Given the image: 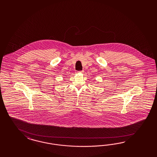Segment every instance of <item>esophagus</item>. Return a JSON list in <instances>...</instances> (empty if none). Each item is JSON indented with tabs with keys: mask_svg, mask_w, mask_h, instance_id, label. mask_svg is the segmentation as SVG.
Segmentation results:
<instances>
[{
	"mask_svg": "<svg viewBox=\"0 0 157 157\" xmlns=\"http://www.w3.org/2000/svg\"><path fill=\"white\" fill-rule=\"evenodd\" d=\"M82 72H83V71H78V73L79 74V73H82Z\"/></svg>",
	"mask_w": 157,
	"mask_h": 157,
	"instance_id": "obj_1",
	"label": "esophagus"
}]
</instances>
